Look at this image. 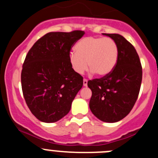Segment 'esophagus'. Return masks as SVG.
I'll return each instance as SVG.
<instances>
[{
  "label": "esophagus",
  "instance_id": "obj_1",
  "mask_svg": "<svg viewBox=\"0 0 158 158\" xmlns=\"http://www.w3.org/2000/svg\"><path fill=\"white\" fill-rule=\"evenodd\" d=\"M88 85V80L87 79H84L83 80V85L84 86H87Z\"/></svg>",
  "mask_w": 158,
  "mask_h": 158
}]
</instances>
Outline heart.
Returning a JSON list of instances; mask_svg holds the SVG:
<instances>
[{"label":"heart","mask_w":158,"mask_h":158,"mask_svg":"<svg viewBox=\"0 0 158 158\" xmlns=\"http://www.w3.org/2000/svg\"><path fill=\"white\" fill-rule=\"evenodd\" d=\"M76 52H71L69 61L72 69L82 74L89 69L100 77L110 74L118 58V47L111 38L89 36L81 40L75 46Z\"/></svg>","instance_id":"heart-1"}]
</instances>
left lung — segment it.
I'll list each match as a JSON object with an SVG mask.
<instances>
[{
	"instance_id": "8db88e82",
	"label": "left lung",
	"mask_w": 158,
	"mask_h": 158,
	"mask_svg": "<svg viewBox=\"0 0 158 158\" xmlns=\"http://www.w3.org/2000/svg\"><path fill=\"white\" fill-rule=\"evenodd\" d=\"M103 35L116 42L118 62L110 74L88 81L92 90L89 107L100 120L115 123L126 117L133 108L140 91L142 69L136 50L123 36Z\"/></svg>"
}]
</instances>
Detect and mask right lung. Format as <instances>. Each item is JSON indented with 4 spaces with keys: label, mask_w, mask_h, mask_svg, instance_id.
Listing matches in <instances>:
<instances>
[{
    "label": "right lung",
    "mask_w": 158,
    "mask_h": 158,
    "mask_svg": "<svg viewBox=\"0 0 158 158\" xmlns=\"http://www.w3.org/2000/svg\"><path fill=\"white\" fill-rule=\"evenodd\" d=\"M83 31L49 32L37 40L27 53L21 72L23 97L39 120L54 123L70 111L83 85V77L69 61L72 47Z\"/></svg>",
    "instance_id": "add662e5"
}]
</instances>
